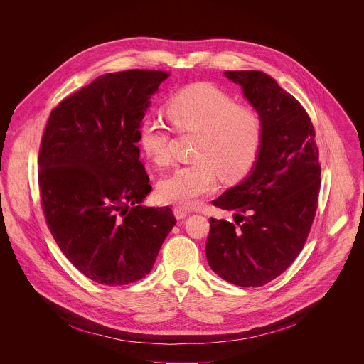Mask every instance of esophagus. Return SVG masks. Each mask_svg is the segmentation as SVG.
<instances>
[{
    "label": "esophagus",
    "mask_w": 364,
    "mask_h": 364,
    "mask_svg": "<svg viewBox=\"0 0 364 364\" xmlns=\"http://www.w3.org/2000/svg\"><path fill=\"white\" fill-rule=\"evenodd\" d=\"M173 214H175L176 220H183V218H186V217L189 215V213H188L185 208H173Z\"/></svg>",
    "instance_id": "1"
}]
</instances>
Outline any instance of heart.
Returning <instances> with one entry per match:
<instances>
[{"instance_id":"heart-1","label":"heart","mask_w":364,"mask_h":364,"mask_svg":"<svg viewBox=\"0 0 364 364\" xmlns=\"http://www.w3.org/2000/svg\"><path fill=\"white\" fill-rule=\"evenodd\" d=\"M166 117L178 133H198L193 158L176 168L156 188L162 203L195 206L215 189L217 176L227 182L244 178L255 165L262 144V120L250 106L235 104L225 91L210 82L178 90L166 102ZM171 129L156 114H147L139 127V143L158 166L171 162Z\"/></svg>"}]
</instances>
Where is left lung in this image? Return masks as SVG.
Listing matches in <instances>:
<instances>
[{"mask_svg": "<svg viewBox=\"0 0 364 364\" xmlns=\"http://www.w3.org/2000/svg\"><path fill=\"white\" fill-rule=\"evenodd\" d=\"M262 120L259 156L250 175L213 200L234 211L235 224L210 220L206 257L213 272L240 287L280 276L301 252L311 230L321 165L311 119L267 74L225 71Z\"/></svg>", "mask_w": 364, "mask_h": 364, "instance_id": "8db88e82", "label": "left lung"}]
</instances>
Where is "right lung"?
I'll return each instance as SVG.
<instances>
[{"label": "right lung", "mask_w": 364, "mask_h": 364, "mask_svg": "<svg viewBox=\"0 0 364 364\" xmlns=\"http://www.w3.org/2000/svg\"><path fill=\"white\" fill-rule=\"evenodd\" d=\"M165 71L104 74L57 105L39 150L48 227L82 274L106 286L143 279L176 224L169 208H144L151 192L139 127Z\"/></svg>", "instance_id": "1"}]
</instances>
